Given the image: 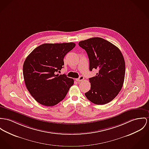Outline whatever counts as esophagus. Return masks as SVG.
Returning <instances> with one entry per match:
<instances>
[{"instance_id":"esophagus-1","label":"esophagus","mask_w":149,"mask_h":149,"mask_svg":"<svg viewBox=\"0 0 149 149\" xmlns=\"http://www.w3.org/2000/svg\"><path fill=\"white\" fill-rule=\"evenodd\" d=\"M84 77L82 76V75H80V77L78 79H76V80L78 81H80L84 80Z\"/></svg>"}]
</instances>
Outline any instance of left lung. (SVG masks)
Segmentation results:
<instances>
[{
    "label": "left lung",
    "mask_w": 149,
    "mask_h": 149,
    "mask_svg": "<svg viewBox=\"0 0 149 149\" xmlns=\"http://www.w3.org/2000/svg\"><path fill=\"white\" fill-rule=\"evenodd\" d=\"M90 61V70H98L89 79L91 89L85 93L92 103L103 105L111 102L121 91L125 78V63L120 50L100 37H93L79 42Z\"/></svg>",
    "instance_id": "obj_1"
}]
</instances>
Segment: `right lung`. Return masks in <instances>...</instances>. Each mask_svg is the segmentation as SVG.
Here are the masks:
<instances>
[{
  "label": "right lung",
  "instance_id": "1",
  "mask_svg": "<svg viewBox=\"0 0 149 149\" xmlns=\"http://www.w3.org/2000/svg\"><path fill=\"white\" fill-rule=\"evenodd\" d=\"M75 46L74 42L44 44L35 48L25 59L23 76L28 91L36 101L52 107L66 96L74 80L59 75L63 58Z\"/></svg>",
  "mask_w": 149,
  "mask_h": 149
}]
</instances>
